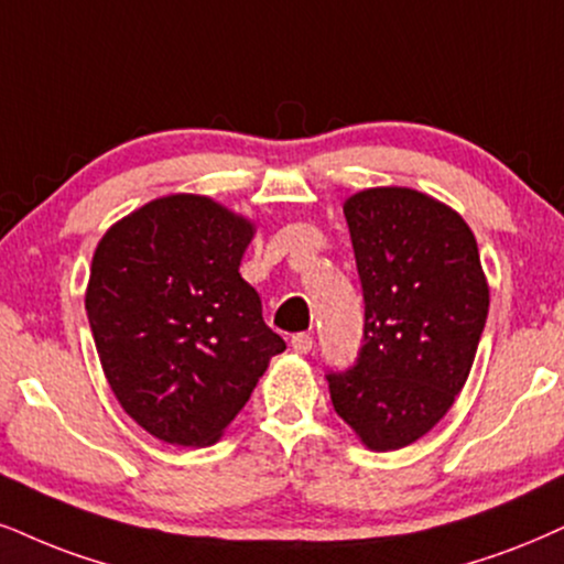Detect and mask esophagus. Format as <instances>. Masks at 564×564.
<instances>
[{
  "instance_id": "1",
  "label": "esophagus",
  "mask_w": 564,
  "mask_h": 564,
  "mask_svg": "<svg viewBox=\"0 0 564 564\" xmlns=\"http://www.w3.org/2000/svg\"><path fill=\"white\" fill-rule=\"evenodd\" d=\"M290 347H293L295 352H301V356H305V352H311V347H314V337L311 335H293V339H290Z\"/></svg>"
}]
</instances>
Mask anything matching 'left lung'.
Returning a JSON list of instances; mask_svg holds the SVG:
<instances>
[{"mask_svg":"<svg viewBox=\"0 0 564 564\" xmlns=\"http://www.w3.org/2000/svg\"><path fill=\"white\" fill-rule=\"evenodd\" d=\"M364 284L358 364L329 373L332 405L373 452L440 423L468 381L489 282L470 227L413 187H366L343 206Z\"/></svg>","mask_w":564,"mask_h":564,"instance_id":"8db88e82","label":"left lung"}]
</instances>
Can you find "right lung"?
<instances>
[{
    "label": "right lung",
    "instance_id": "add662e5",
    "mask_svg": "<svg viewBox=\"0 0 564 564\" xmlns=\"http://www.w3.org/2000/svg\"><path fill=\"white\" fill-rule=\"evenodd\" d=\"M256 225L208 196L149 200L104 232L86 314L117 402L151 436L208 447L284 339L240 276Z\"/></svg>",
    "mask_w": 564,
    "mask_h": 564
}]
</instances>
